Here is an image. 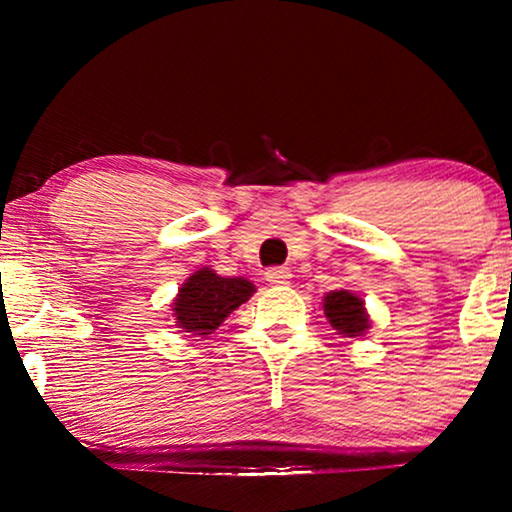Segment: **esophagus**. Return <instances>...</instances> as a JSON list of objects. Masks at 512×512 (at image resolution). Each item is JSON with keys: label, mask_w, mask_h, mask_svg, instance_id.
<instances>
[{"label": "esophagus", "mask_w": 512, "mask_h": 512, "mask_svg": "<svg viewBox=\"0 0 512 512\" xmlns=\"http://www.w3.org/2000/svg\"><path fill=\"white\" fill-rule=\"evenodd\" d=\"M291 270L289 268H268L265 270V282L270 284H289Z\"/></svg>", "instance_id": "1"}]
</instances>
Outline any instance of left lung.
<instances>
[{
	"mask_svg": "<svg viewBox=\"0 0 512 512\" xmlns=\"http://www.w3.org/2000/svg\"><path fill=\"white\" fill-rule=\"evenodd\" d=\"M324 312L335 331L345 333L347 338H356L368 328V314L363 300L352 291H333L324 300Z\"/></svg>",
	"mask_w": 512,
	"mask_h": 512,
	"instance_id": "8db88e82",
	"label": "left lung"
}]
</instances>
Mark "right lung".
I'll return each mask as SVG.
<instances>
[{
	"label": "right lung",
	"mask_w": 512,
	"mask_h": 512,
	"mask_svg": "<svg viewBox=\"0 0 512 512\" xmlns=\"http://www.w3.org/2000/svg\"><path fill=\"white\" fill-rule=\"evenodd\" d=\"M254 284L242 277H219L214 270L202 268L179 289L174 300L177 326L193 335H209L223 324L230 312L247 303Z\"/></svg>",
	"instance_id": "1"
}]
</instances>
